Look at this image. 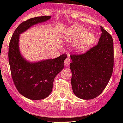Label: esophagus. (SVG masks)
Masks as SVG:
<instances>
[{
    "label": "esophagus",
    "instance_id": "esophagus-1",
    "mask_svg": "<svg viewBox=\"0 0 123 123\" xmlns=\"http://www.w3.org/2000/svg\"><path fill=\"white\" fill-rule=\"evenodd\" d=\"M70 62H71V59H70V58L69 57H68L64 61V64H65L66 66H68L70 64Z\"/></svg>",
    "mask_w": 123,
    "mask_h": 123
}]
</instances>
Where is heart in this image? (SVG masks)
<instances>
[{
  "instance_id": "obj_1",
  "label": "heart",
  "mask_w": 123,
  "mask_h": 123,
  "mask_svg": "<svg viewBox=\"0 0 123 123\" xmlns=\"http://www.w3.org/2000/svg\"><path fill=\"white\" fill-rule=\"evenodd\" d=\"M65 37L68 41L73 43L75 50L78 52H83L91 46L94 40L92 34L87 32L85 28L80 25H73L65 32Z\"/></svg>"
}]
</instances>
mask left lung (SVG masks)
<instances>
[{"instance_id": "1", "label": "left lung", "mask_w": 123, "mask_h": 123, "mask_svg": "<svg viewBox=\"0 0 123 123\" xmlns=\"http://www.w3.org/2000/svg\"><path fill=\"white\" fill-rule=\"evenodd\" d=\"M98 44L82 54H71V86L75 95L83 99L95 98L105 89L112 75L114 43L101 27Z\"/></svg>"}]
</instances>
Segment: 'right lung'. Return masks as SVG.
Here are the masks:
<instances>
[{"instance_id": "obj_1", "label": "right lung", "mask_w": 123, "mask_h": 123, "mask_svg": "<svg viewBox=\"0 0 123 123\" xmlns=\"http://www.w3.org/2000/svg\"><path fill=\"white\" fill-rule=\"evenodd\" d=\"M50 18V16H39L23 22L14 31L9 42L8 57L12 80L18 92L28 99L39 100L50 95L54 79L64 68V61L67 57V55L62 54L54 59L32 63L26 61L20 54L18 44L20 34Z\"/></svg>"}]
</instances>
